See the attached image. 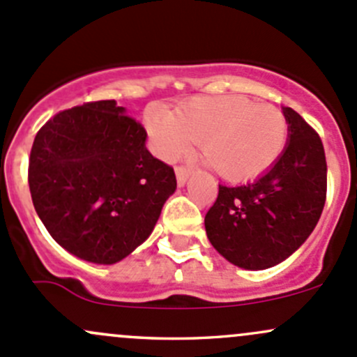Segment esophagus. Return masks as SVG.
<instances>
[{
  "mask_svg": "<svg viewBox=\"0 0 357 357\" xmlns=\"http://www.w3.org/2000/svg\"><path fill=\"white\" fill-rule=\"evenodd\" d=\"M175 175H177L178 185H183V183L187 182V178H189L190 170H189V168H185V167H177V168H175Z\"/></svg>",
  "mask_w": 357,
  "mask_h": 357,
  "instance_id": "esophagus-1",
  "label": "esophagus"
}]
</instances>
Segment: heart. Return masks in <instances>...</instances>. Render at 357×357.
Listing matches in <instances>:
<instances>
[{
  "label": "heart",
  "mask_w": 357,
  "mask_h": 357,
  "mask_svg": "<svg viewBox=\"0 0 357 357\" xmlns=\"http://www.w3.org/2000/svg\"><path fill=\"white\" fill-rule=\"evenodd\" d=\"M144 125L161 158H175L201 142L204 160L223 178H255L278 160L289 125L271 105L244 96L192 98L174 113L149 108Z\"/></svg>",
  "instance_id": "b5f03b06"
}]
</instances>
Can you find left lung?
<instances>
[{"mask_svg": "<svg viewBox=\"0 0 357 357\" xmlns=\"http://www.w3.org/2000/svg\"><path fill=\"white\" fill-rule=\"evenodd\" d=\"M289 142L255 182L218 187L204 216L213 248L235 266L264 270L287 259L314 230L326 199V160L316 130L284 108Z\"/></svg>", "mask_w": 357, "mask_h": 357, "instance_id": "1", "label": "left lung"}]
</instances>
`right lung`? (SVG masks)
I'll return each instance as SVG.
<instances>
[{"instance_id": "obj_1", "label": "right lung", "mask_w": 357, "mask_h": 357, "mask_svg": "<svg viewBox=\"0 0 357 357\" xmlns=\"http://www.w3.org/2000/svg\"><path fill=\"white\" fill-rule=\"evenodd\" d=\"M146 137L115 99L65 109L39 128L29 158L32 203L77 258L113 264L153 232L177 178Z\"/></svg>"}]
</instances>
